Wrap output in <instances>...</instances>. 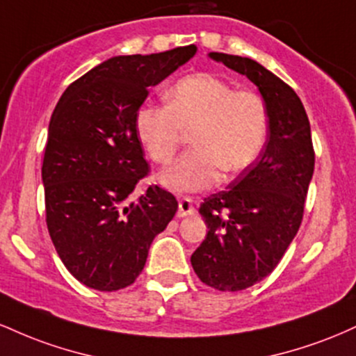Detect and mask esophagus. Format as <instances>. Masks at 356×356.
<instances>
[{"label": "esophagus", "mask_w": 356, "mask_h": 356, "mask_svg": "<svg viewBox=\"0 0 356 356\" xmlns=\"http://www.w3.org/2000/svg\"><path fill=\"white\" fill-rule=\"evenodd\" d=\"M194 212H195V209H194V204H192L191 197H182L181 201H179V211H177L179 218H186V216L194 214Z\"/></svg>", "instance_id": "obj_1"}]
</instances>
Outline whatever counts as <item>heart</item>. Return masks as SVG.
<instances>
[{
    "mask_svg": "<svg viewBox=\"0 0 356 356\" xmlns=\"http://www.w3.org/2000/svg\"><path fill=\"white\" fill-rule=\"evenodd\" d=\"M136 130L145 152L167 164L191 132L192 145L161 174V184L175 192L209 189L220 170H246L263 150L268 108L252 90H232L212 73H194L172 85L167 105L144 104Z\"/></svg>",
    "mask_w": 356,
    "mask_h": 356,
    "instance_id": "obj_1",
    "label": "heart"
}]
</instances>
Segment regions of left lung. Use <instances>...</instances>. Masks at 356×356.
<instances>
[{"instance_id":"8db88e82","label":"left lung","mask_w":356,"mask_h":356,"mask_svg":"<svg viewBox=\"0 0 356 356\" xmlns=\"http://www.w3.org/2000/svg\"><path fill=\"white\" fill-rule=\"evenodd\" d=\"M209 56L259 88L269 118L268 140L256 162L199 207L209 231L191 256L202 283L241 291L277 266L300 229L314 170L312 129L300 97L275 73L244 56Z\"/></svg>"}]
</instances>
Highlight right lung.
<instances>
[{
    "label": "right lung",
    "mask_w": 356,
    "mask_h": 356,
    "mask_svg": "<svg viewBox=\"0 0 356 356\" xmlns=\"http://www.w3.org/2000/svg\"><path fill=\"white\" fill-rule=\"evenodd\" d=\"M195 51L113 56L73 81L53 110L42 165L47 226L65 268L88 288L132 284L175 216L177 201L159 186L129 199L150 170L136 113L149 88Z\"/></svg>",
    "instance_id": "obj_1"
}]
</instances>
